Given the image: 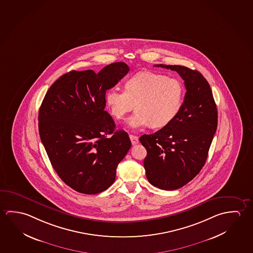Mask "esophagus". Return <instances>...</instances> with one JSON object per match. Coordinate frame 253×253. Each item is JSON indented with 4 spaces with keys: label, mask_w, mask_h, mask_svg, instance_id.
<instances>
[{
    "label": "esophagus",
    "mask_w": 253,
    "mask_h": 253,
    "mask_svg": "<svg viewBox=\"0 0 253 253\" xmlns=\"http://www.w3.org/2000/svg\"><path fill=\"white\" fill-rule=\"evenodd\" d=\"M129 138H130V141H131V144L133 145H137L138 144V137L137 136H134V135H129Z\"/></svg>",
    "instance_id": "obj_1"
}]
</instances>
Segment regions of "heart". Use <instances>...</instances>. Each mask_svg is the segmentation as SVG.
<instances>
[{
	"label": "heart",
	"mask_w": 253,
	"mask_h": 253,
	"mask_svg": "<svg viewBox=\"0 0 253 253\" xmlns=\"http://www.w3.org/2000/svg\"><path fill=\"white\" fill-rule=\"evenodd\" d=\"M183 85L178 79L150 71L139 72L128 79L125 90L112 87L106 92L110 114L123 119L136 105V112L127 121L131 128L149 125L162 128L177 116L183 100Z\"/></svg>",
	"instance_id": "1"
}]
</instances>
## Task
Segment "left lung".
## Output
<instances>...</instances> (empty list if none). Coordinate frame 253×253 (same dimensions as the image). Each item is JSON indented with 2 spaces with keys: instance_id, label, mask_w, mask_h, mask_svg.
<instances>
[{
  "instance_id": "1",
  "label": "left lung",
  "mask_w": 253,
  "mask_h": 253,
  "mask_svg": "<svg viewBox=\"0 0 253 253\" xmlns=\"http://www.w3.org/2000/svg\"><path fill=\"white\" fill-rule=\"evenodd\" d=\"M154 66L176 71L186 88L174 120L156 132L139 137L147 151L144 167L148 182L159 189L174 191L202 169L217 129L218 113L211 87L199 71L180 65Z\"/></svg>"
}]
</instances>
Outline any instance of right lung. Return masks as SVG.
Instances as JSON below:
<instances>
[{
	"label": "right lung",
	"instance_id": "right-lung-1",
	"mask_svg": "<svg viewBox=\"0 0 253 253\" xmlns=\"http://www.w3.org/2000/svg\"><path fill=\"white\" fill-rule=\"evenodd\" d=\"M128 71L120 62L98 74L70 71L50 86L42 101V144L59 177L78 192L97 194L111 186L116 168L131 146L128 133L115 130L112 116L105 111L106 91Z\"/></svg>",
	"mask_w": 253,
	"mask_h": 253
}]
</instances>
